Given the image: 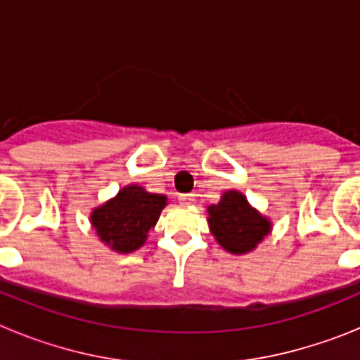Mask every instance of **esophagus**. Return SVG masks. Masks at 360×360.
<instances>
[{
	"label": "esophagus",
	"mask_w": 360,
	"mask_h": 360,
	"mask_svg": "<svg viewBox=\"0 0 360 360\" xmlns=\"http://www.w3.org/2000/svg\"><path fill=\"white\" fill-rule=\"evenodd\" d=\"M178 202L182 203V205H191V203H195V195H180L178 196Z\"/></svg>",
	"instance_id": "34e87169"
}]
</instances>
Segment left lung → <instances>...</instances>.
<instances>
[{"instance_id":"1","label":"left lung","mask_w":360,"mask_h":360,"mask_svg":"<svg viewBox=\"0 0 360 360\" xmlns=\"http://www.w3.org/2000/svg\"><path fill=\"white\" fill-rule=\"evenodd\" d=\"M209 231L224 250L249 254L272 232V221L252 207L240 191H225L218 203L207 207Z\"/></svg>"}]
</instances>
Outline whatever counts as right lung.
<instances>
[{"label": "right lung", "mask_w": 360, "mask_h": 360, "mask_svg": "<svg viewBox=\"0 0 360 360\" xmlns=\"http://www.w3.org/2000/svg\"><path fill=\"white\" fill-rule=\"evenodd\" d=\"M167 196L149 193L139 184L124 186L113 198L91 209L95 234L113 252L129 254L141 249L148 232L157 225Z\"/></svg>", "instance_id": "obj_1"}]
</instances>
